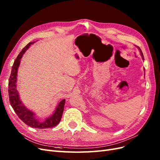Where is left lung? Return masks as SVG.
Wrapping results in <instances>:
<instances>
[{
	"label": "left lung",
	"instance_id": "1",
	"mask_svg": "<svg viewBox=\"0 0 160 160\" xmlns=\"http://www.w3.org/2000/svg\"><path fill=\"white\" fill-rule=\"evenodd\" d=\"M138 49H139V52H140V53H141V56H142V58H143V60H144V58H143V53H142V52H141V49H140V48H139V47H138Z\"/></svg>",
	"mask_w": 160,
	"mask_h": 160
}]
</instances>
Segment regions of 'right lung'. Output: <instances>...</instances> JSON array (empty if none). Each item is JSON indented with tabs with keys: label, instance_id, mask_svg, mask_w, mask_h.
Returning a JSON list of instances; mask_svg holds the SVG:
<instances>
[{
	"label": "right lung",
	"instance_id": "add662e5",
	"mask_svg": "<svg viewBox=\"0 0 160 160\" xmlns=\"http://www.w3.org/2000/svg\"><path fill=\"white\" fill-rule=\"evenodd\" d=\"M33 42L29 43L22 49V51L18 55V56L12 66V70L10 78L8 79V96L10 104L13 110L16 112L18 117L21 121H23L26 125L33 128L38 129H48L52 128L56 126L60 122L62 117L65 104V99H63L57 106L56 110L52 115L45 118L44 121H39L35 117V113L29 110L25 107L20 99L19 93L17 90V70L19 66L21 59L23 56L27 49L29 48L31 44Z\"/></svg>",
	"mask_w": 160,
	"mask_h": 160
}]
</instances>
